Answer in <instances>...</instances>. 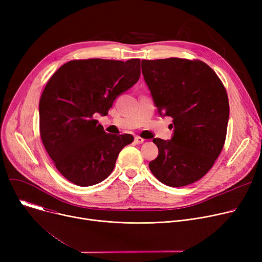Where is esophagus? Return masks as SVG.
<instances>
[{
	"label": "esophagus",
	"instance_id": "obj_1",
	"mask_svg": "<svg viewBox=\"0 0 262 262\" xmlns=\"http://www.w3.org/2000/svg\"><path fill=\"white\" fill-rule=\"evenodd\" d=\"M135 142H136L137 144H140V143H143V142H144V139L141 138V137H139V136H137V137H135Z\"/></svg>",
	"mask_w": 262,
	"mask_h": 262
}]
</instances>
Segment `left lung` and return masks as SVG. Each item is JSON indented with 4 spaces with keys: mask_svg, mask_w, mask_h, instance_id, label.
I'll return each mask as SVG.
<instances>
[{
    "mask_svg": "<svg viewBox=\"0 0 262 262\" xmlns=\"http://www.w3.org/2000/svg\"><path fill=\"white\" fill-rule=\"evenodd\" d=\"M141 67L158 113L172 117L174 128L171 140H153L158 156L148 163L149 170L170 187L195 183L224 146L229 118L225 87L201 60L143 59Z\"/></svg>",
    "mask_w": 262,
    "mask_h": 262,
    "instance_id": "1",
    "label": "left lung"
}]
</instances>
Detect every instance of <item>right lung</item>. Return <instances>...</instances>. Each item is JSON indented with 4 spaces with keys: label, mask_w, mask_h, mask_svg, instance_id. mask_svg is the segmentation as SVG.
<instances>
[{
    "label": "right lung",
    "mask_w": 262,
    "mask_h": 262,
    "mask_svg": "<svg viewBox=\"0 0 262 262\" xmlns=\"http://www.w3.org/2000/svg\"><path fill=\"white\" fill-rule=\"evenodd\" d=\"M140 77V59L71 60L53 74L39 102L41 140L60 174L80 187L99 184L113 172L129 134L112 135L94 119Z\"/></svg>",
    "instance_id": "right-lung-1"
}]
</instances>
